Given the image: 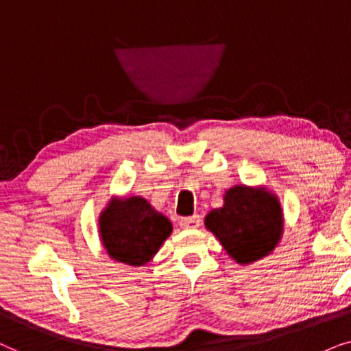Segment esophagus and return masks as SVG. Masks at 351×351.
Instances as JSON below:
<instances>
[{
    "mask_svg": "<svg viewBox=\"0 0 351 351\" xmlns=\"http://www.w3.org/2000/svg\"><path fill=\"white\" fill-rule=\"evenodd\" d=\"M180 226L184 230H195L200 226V217L199 215H193V217H186L180 219Z\"/></svg>",
    "mask_w": 351,
    "mask_h": 351,
    "instance_id": "esophagus-1",
    "label": "esophagus"
}]
</instances>
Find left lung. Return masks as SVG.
Returning a JSON list of instances; mask_svg holds the SVG:
<instances>
[{"instance_id":"left-lung-1","label":"left lung","mask_w":351,"mask_h":351,"mask_svg":"<svg viewBox=\"0 0 351 351\" xmlns=\"http://www.w3.org/2000/svg\"><path fill=\"white\" fill-rule=\"evenodd\" d=\"M205 228L232 260L249 265L276 249L284 230L282 208L268 189L236 184L224 193L223 207L207 213Z\"/></svg>"}]
</instances>
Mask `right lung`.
I'll return each instance as SVG.
<instances>
[{
  "label": "right lung",
  "mask_w": 351,
  "mask_h": 351,
  "mask_svg": "<svg viewBox=\"0 0 351 351\" xmlns=\"http://www.w3.org/2000/svg\"><path fill=\"white\" fill-rule=\"evenodd\" d=\"M173 226L146 199H110L101 212L99 232L110 258L130 266H143L152 260Z\"/></svg>",
  "instance_id": "1"
}]
</instances>
